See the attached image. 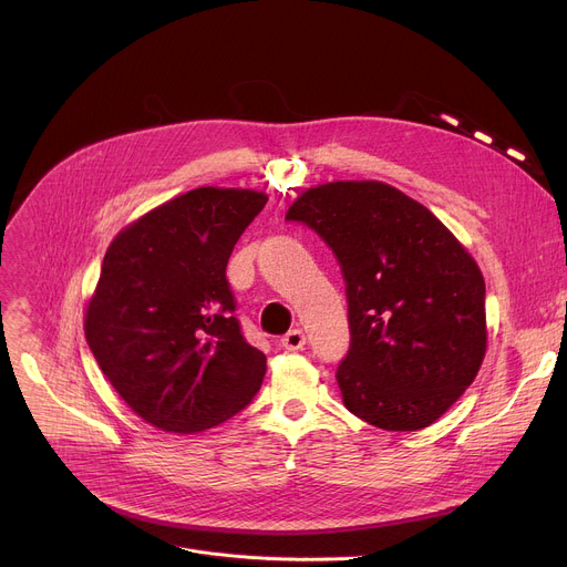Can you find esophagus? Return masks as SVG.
<instances>
[{"label":"esophagus","instance_id":"esophagus-1","mask_svg":"<svg viewBox=\"0 0 567 567\" xmlns=\"http://www.w3.org/2000/svg\"><path fill=\"white\" fill-rule=\"evenodd\" d=\"M280 346H282L285 350H289V352L300 350V348L305 346V334H302V330H289V332L282 337Z\"/></svg>","mask_w":567,"mask_h":567}]
</instances>
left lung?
<instances>
[{
  "instance_id": "obj_1",
  "label": "left lung",
  "mask_w": 567,
  "mask_h": 567,
  "mask_svg": "<svg viewBox=\"0 0 567 567\" xmlns=\"http://www.w3.org/2000/svg\"><path fill=\"white\" fill-rule=\"evenodd\" d=\"M287 219L326 239L346 278L352 343L337 370L346 409L383 431L437 422L487 352L484 278L471 254L383 182L313 186Z\"/></svg>"
}]
</instances>
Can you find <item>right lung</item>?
Here are the masks:
<instances>
[{
	"label": "right lung",
	"mask_w": 567,
	"mask_h": 567,
	"mask_svg": "<svg viewBox=\"0 0 567 567\" xmlns=\"http://www.w3.org/2000/svg\"><path fill=\"white\" fill-rule=\"evenodd\" d=\"M267 199L249 188H195L127 224L107 247L85 337L107 381L154 429L219 426L262 385L267 357L239 332L226 265Z\"/></svg>",
	"instance_id": "add662e5"
}]
</instances>
